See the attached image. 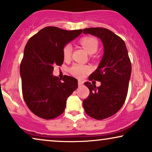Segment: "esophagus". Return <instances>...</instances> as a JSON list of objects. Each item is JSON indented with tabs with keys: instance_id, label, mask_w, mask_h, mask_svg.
Segmentation results:
<instances>
[{
	"instance_id": "1",
	"label": "esophagus",
	"mask_w": 152,
	"mask_h": 152,
	"mask_svg": "<svg viewBox=\"0 0 152 152\" xmlns=\"http://www.w3.org/2000/svg\"><path fill=\"white\" fill-rule=\"evenodd\" d=\"M83 84H84V82H83V81H82V80H79V81H78V85H79V86H82Z\"/></svg>"
}]
</instances>
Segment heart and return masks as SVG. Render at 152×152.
<instances>
[{"label": "heart", "mask_w": 152, "mask_h": 152, "mask_svg": "<svg viewBox=\"0 0 152 152\" xmlns=\"http://www.w3.org/2000/svg\"><path fill=\"white\" fill-rule=\"evenodd\" d=\"M80 44L86 50L87 53L90 55L94 54L98 49V41L96 38L93 37H85L80 39ZM72 53V47L70 44H66L62 49V55L64 59L68 60L70 58ZM91 70L88 66L82 65V64H74L69 68L70 73L78 78H82L85 74L88 73Z\"/></svg>", "instance_id": "obj_1"}]
</instances>
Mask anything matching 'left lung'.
Wrapping results in <instances>:
<instances>
[{
    "label": "left lung",
    "instance_id": "left-lung-1",
    "mask_svg": "<svg viewBox=\"0 0 152 152\" xmlns=\"http://www.w3.org/2000/svg\"><path fill=\"white\" fill-rule=\"evenodd\" d=\"M85 34L98 37L104 48V53L98 68L88 77L101 82L96 87L87 82L84 85L90 91L83 101L86 114L96 120H104L117 113L123 106L128 93L132 73V64L125 43L112 31L103 28L83 30Z\"/></svg>",
    "mask_w": 152,
    "mask_h": 152
}]
</instances>
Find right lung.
<instances>
[{"instance_id":"add662e5","label":"right lung","mask_w":152,"mask_h":152,"mask_svg":"<svg viewBox=\"0 0 152 152\" xmlns=\"http://www.w3.org/2000/svg\"><path fill=\"white\" fill-rule=\"evenodd\" d=\"M82 30H65L45 27L29 39L20 65L23 97L29 109L39 118L50 120L65 109L67 98L77 88V80L53 76L55 66L64 62L62 49Z\"/></svg>"}]
</instances>
